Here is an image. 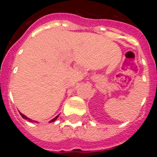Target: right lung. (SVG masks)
Here are the masks:
<instances>
[{"mask_svg":"<svg viewBox=\"0 0 157 157\" xmlns=\"http://www.w3.org/2000/svg\"><path fill=\"white\" fill-rule=\"evenodd\" d=\"M19 113H20V115H21V116H22V117L23 118V119H25V120H28V121H30H30H32V120H30V119H29V118H27V116H24V115H23V114H22L21 112H19ZM58 116H59V115H58L57 116H56V117L54 118V119H52V120H51V121H50V123H51V122H53V121H55V120H56V119H57V118H58ZM34 122H36V121H34Z\"/></svg>","mask_w":157,"mask_h":157,"instance_id":"1","label":"right lung"}]
</instances>
